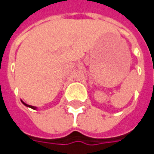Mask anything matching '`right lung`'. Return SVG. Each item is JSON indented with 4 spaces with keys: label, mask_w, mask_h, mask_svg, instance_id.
I'll use <instances>...</instances> for the list:
<instances>
[{
    "label": "right lung",
    "mask_w": 154,
    "mask_h": 154,
    "mask_svg": "<svg viewBox=\"0 0 154 154\" xmlns=\"http://www.w3.org/2000/svg\"><path fill=\"white\" fill-rule=\"evenodd\" d=\"M21 102L23 103V104H24V105H26V107H29V108H32V109H38V108H37V107H35V106H32V105H29V104H27V103H25V102H23L22 100H21Z\"/></svg>",
    "instance_id": "right-lung-1"
}]
</instances>
